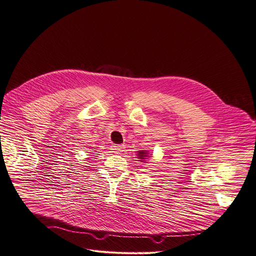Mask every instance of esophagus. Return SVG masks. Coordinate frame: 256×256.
Here are the masks:
<instances>
[{
	"label": "esophagus",
	"instance_id": "1",
	"mask_svg": "<svg viewBox=\"0 0 256 256\" xmlns=\"http://www.w3.org/2000/svg\"><path fill=\"white\" fill-rule=\"evenodd\" d=\"M123 148H124V146H122V144H115V146H112V150H115V152H117V153L122 152Z\"/></svg>",
	"mask_w": 256,
	"mask_h": 256
}]
</instances>
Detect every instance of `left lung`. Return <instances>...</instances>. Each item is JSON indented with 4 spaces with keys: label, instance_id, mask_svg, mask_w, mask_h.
Listing matches in <instances>:
<instances>
[{
    "label": "left lung",
    "instance_id": "8db88e82",
    "mask_svg": "<svg viewBox=\"0 0 256 256\" xmlns=\"http://www.w3.org/2000/svg\"><path fill=\"white\" fill-rule=\"evenodd\" d=\"M146 154H148V153L146 152V150H141V152H138V154H137V155H139V157H140V158H142V159H144V157H148V156H146Z\"/></svg>",
    "mask_w": 256,
    "mask_h": 256
}]
</instances>
